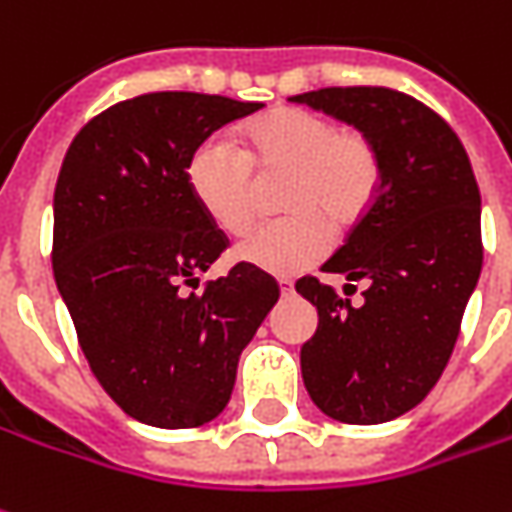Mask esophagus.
<instances>
[{"label": "esophagus", "mask_w": 512, "mask_h": 512, "mask_svg": "<svg viewBox=\"0 0 512 512\" xmlns=\"http://www.w3.org/2000/svg\"><path fill=\"white\" fill-rule=\"evenodd\" d=\"M277 285H280V294H283V297H288V294L294 291V283H291V280H277Z\"/></svg>", "instance_id": "obj_1"}]
</instances>
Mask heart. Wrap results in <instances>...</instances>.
Here are the masks:
<instances>
[{
  "label": "heart",
  "instance_id": "obj_1",
  "mask_svg": "<svg viewBox=\"0 0 512 512\" xmlns=\"http://www.w3.org/2000/svg\"><path fill=\"white\" fill-rule=\"evenodd\" d=\"M243 151L207 137L187 162V187L218 229L241 235L255 218V176L288 173L280 221L249 232L235 257L269 274H297L328 255L333 228L350 229L381 190V151L361 128H336L305 109H271L243 125Z\"/></svg>",
  "mask_w": 512,
  "mask_h": 512
}]
</instances>
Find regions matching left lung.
<instances>
[{
	"label": "left lung",
	"instance_id": "1",
	"mask_svg": "<svg viewBox=\"0 0 512 512\" xmlns=\"http://www.w3.org/2000/svg\"><path fill=\"white\" fill-rule=\"evenodd\" d=\"M370 134L381 190L344 246L322 266L344 274L350 305L316 277L297 291L319 325L302 344V381L333 420L373 426L415 409L446 370L482 271V198L451 125L384 86H330L291 97Z\"/></svg>",
	"mask_w": 512,
	"mask_h": 512
}]
</instances>
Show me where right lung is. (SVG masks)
Listing matches in <instances>:
<instances>
[{
    "label": "right lung",
    "instance_id": "obj_1",
    "mask_svg": "<svg viewBox=\"0 0 512 512\" xmlns=\"http://www.w3.org/2000/svg\"><path fill=\"white\" fill-rule=\"evenodd\" d=\"M263 109L198 92L111 106L72 139L52 198V274L100 387L139 423L196 429L224 412L238 358L280 288L238 263L187 187V162L221 125Z\"/></svg>",
    "mask_w": 512,
    "mask_h": 512
}]
</instances>
